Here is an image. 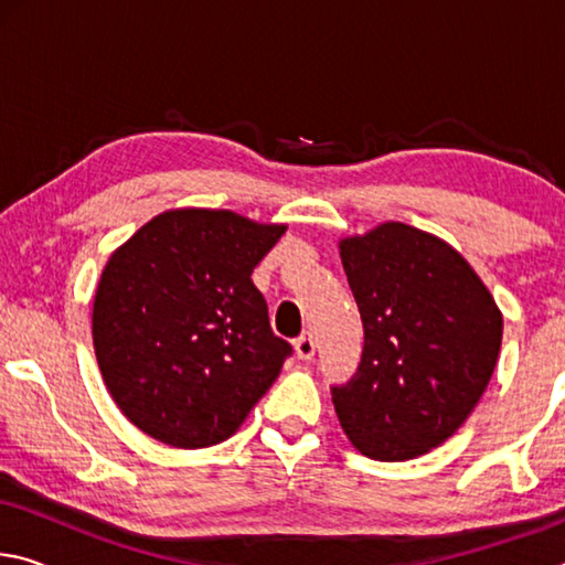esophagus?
I'll return each mask as SVG.
<instances>
[{"label":"esophagus","instance_id":"34e87169","mask_svg":"<svg viewBox=\"0 0 565 565\" xmlns=\"http://www.w3.org/2000/svg\"><path fill=\"white\" fill-rule=\"evenodd\" d=\"M294 351L301 361H309L313 359V353H317V341H313L311 333H301V337L294 341Z\"/></svg>","mask_w":565,"mask_h":565}]
</instances>
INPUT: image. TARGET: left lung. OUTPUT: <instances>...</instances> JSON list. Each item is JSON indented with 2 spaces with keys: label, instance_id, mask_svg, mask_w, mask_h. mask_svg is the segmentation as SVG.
<instances>
[{
  "label": "left lung",
  "instance_id": "8db88e82",
  "mask_svg": "<svg viewBox=\"0 0 565 565\" xmlns=\"http://www.w3.org/2000/svg\"><path fill=\"white\" fill-rule=\"evenodd\" d=\"M363 323L356 374L331 388L353 448L408 461L461 428L493 376L503 313L451 244L384 222L339 242Z\"/></svg>",
  "mask_w": 565,
  "mask_h": 565
}]
</instances>
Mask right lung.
<instances>
[{"label":"right lung","instance_id":"add662e5","mask_svg":"<svg viewBox=\"0 0 565 565\" xmlns=\"http://www.w3.org/2000/svg\"><path fill=\"white\" fill-rule=\"evenodd\" d=\"M286 224L228 209H169L109 256L94 294V353L114 404L174 448L226 441L281 374L254 266Z\"/></svg>","mask_w":565,"mask_h":565}]
</instances>
